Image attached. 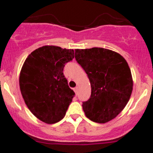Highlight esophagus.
Instances as JSON below:
<instances>
[{
	"label": "esophagus",
	"mask_w": 153,
	"mask_h": 153,
	"mask_svg": "<svg viewBox=\"0 0 153 153\" xmlns=\"http://www.w3.org/2000/svg\"><path fill=\"white\" fill-rule=\"evenodd\" d=\"M78 86H76V87H75V88H74V91H75V93H78Z\"/></svg>",
	"instance_id": "esophagus-1"
}]
</instances>
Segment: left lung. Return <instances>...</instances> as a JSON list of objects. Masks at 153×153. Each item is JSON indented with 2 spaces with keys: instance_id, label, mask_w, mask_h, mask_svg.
I'll use <instances>...</instances> for the list:
<instances>
[{
  "instance_id": "8db88e82",
  "label": "left lung",
  "mask_w": 153,
  "mask_h": 153,
  "mask_svg": "<svg viewBox=\"0 0 153 153\" xmlns=\"http://www.w3.org/2000/svg\"><path fill=\"white\" fill-rule=\"evenodd\" d=\"M75 58L91 84V95L82 104L86 116L104 124L115 118L129 101L132 91L131 71L120 54L104 48L75 49Z\"/></svg>"
}]
</instances>
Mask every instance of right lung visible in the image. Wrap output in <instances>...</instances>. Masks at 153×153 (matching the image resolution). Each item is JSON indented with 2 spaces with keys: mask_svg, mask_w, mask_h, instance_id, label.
I'll return each mask as SVG.
<instances>
[{
  "mask_svg": "<svg viewBox=\"0 0 153 153\" xmlns=\"http://www.w3.org/2000/svg\"><path fill=\"white\" fill-rule=\"evenodd\" d=\"M73 58V49L44 46L31 52L23 65L21 94L31 112L44 123L63 119L75 96L63 72Z\"/></svg>",
  "mask_w": 153,
  "mask_h": 153,
  "instance_id": "right-lung-1",
  "label": "right lung"
}]
</instances>
